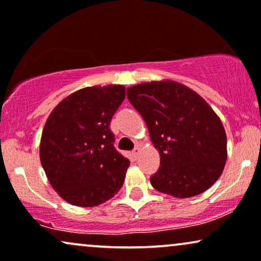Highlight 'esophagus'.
<instances>
[{
    "label": "esophagus",
    "mask_w": 261,
    "mask_h": 261,
    "mask_svg": "<svg viewBox=\"0 0 261 261\" xmlns=\"http://www.w3.org/2000/svg\"><path fill=\"white\" fill-rule=\"evenodd\" d=\"M140 153H141V149H140V147H135V149L133 150V155L135 158H137L138 155H140Z\"/></svg>",
    "instance_id": "obj_1"
}]
</instances>
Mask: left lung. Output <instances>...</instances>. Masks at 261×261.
I'll use <instances>...</instances> for the list:
<instances>
[{
    "label": "left lung",
    "mask_w": 261,
    "mask_h": 261,
    "mask_svg": "<svg viewBox=\"0 0 261 261\" xmlns=\"http://www.w3.org/2000/svg\"><path fill=\"white\" fill-rule=\"evenodd\" d=\"M127 98L146 121L160 154L151 186L179 199L212 187L227 153L225 130L210 105L190 88L169 79L127 88Z\"/></svg>",
    "instance_id": "8db88e82"
}]
</instances>
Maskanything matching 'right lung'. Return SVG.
<instances>
[{"label":"right lung","instance_id":"right-lung-1","mask_svg":"<svg viewBox=\"0 0 261 261\" xmlns=\"http://www.w3.org/2000/svg\"><path fill=\"white\" fill-rule=\"evenodd\" d=\"M124 98L123 85L81 89L64 98L45 121L41 164L68 203L97 206L123 187L130 161L114 148L110 124Z\"/></svg>","mask_w":261,"mask_h":261}]
</instances>
